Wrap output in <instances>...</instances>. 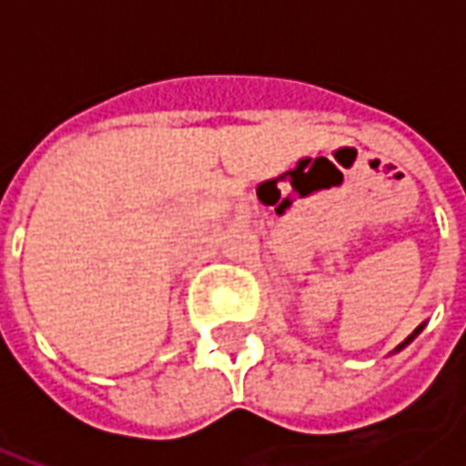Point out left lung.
<instances>
[{
    "instance_id": "1",
    "label": "left lung",
    "mask_w": 466,
    "mask_h": 466,
    "mask_svg": "<svg viewBox=\"0 0 466 466\" xmlns=\"http://www.w3.org/2000/svg\"><path fill=\"white\" fill-rule=\"evenodd\" d=\"M421 327H424V324H420V327H417V329H414V334H410V337H407V339H404V342H401L400 347H397V350H401V347H404V344H410L411 339H414V337H417V334L421 332Z\"/></svg>"
}]
</instances>
